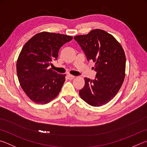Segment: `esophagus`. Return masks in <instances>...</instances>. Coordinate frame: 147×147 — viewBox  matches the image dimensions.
<instances>
[{
	"mask_svg": "<svg viewBox=\"0 0 147 147\" xmlns=\"http://www.w3.org/2000/svg\"><path fill=\"white\" fill-rule=\"evenodd\" d=\"M67 78H68L69 80H73V79L75 78V76H73V75H71V74H68Z\"/></svg>",
	"mask_w": 147,
	"mask_h": 147,
	"instance_id": "34e87169",
	"label": "esophagus"
}]
</instances>
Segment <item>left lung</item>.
<instances>
[{
	"instance_id": "obj_1",
	"label": "left lung",
	"mask_w": 147,
	"mask_h": 147,
	"mask_svg": "<svg viewBox=\"0 0 147 147\" xmlns=\"http://www.w3.org/2000/svg\"><path fill=\"white\" fill-rule=\"evenodd\" d=\"M74 38L87 60L95 63L92 69L97 73L94 80L84 78L80 96L93 107L105 105L113 99L123 83L126 66L124 50L112 34L102 29H93Z\"/></svg>"
}]
</instances>
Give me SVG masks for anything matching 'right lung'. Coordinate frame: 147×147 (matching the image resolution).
Returning a JSON list of instances; mask_svg holds the SVG:
<instances>
[{"label":"right lung","instance_id":"1","mask_svg":"<svg viewBox=\"0 0 147 147\" xmlns=\"http://www.w3.org/2000/svg\"><path fill=\"white\" fill-rule=\"evenodd\" d=\"M73 36L41 32L34 35L22 47L17 62L20 85L33 102L46 104L57 96L65 80V74L49 68L57 60L60 48Z\"/></svg>","mask_w":147,"mask_h":147}]
</instances>
